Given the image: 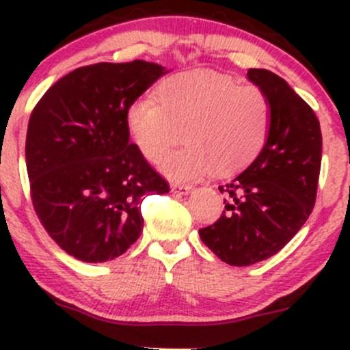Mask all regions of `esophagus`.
I'll return each mask as SVG.
<instances>
[{"mask_svg": "<svg viewBox=\"0 0 350 350\" xmlns=\"http://www.w3.org/2000/svg\"><path fill=\"white\" fill-rule=\"evenodd\" d=\"M193 186L189 185H172L171 186V191L172 193H178V195H188V193H191Z\"/></svg>", "mask_w": 350, "mask_h": 350, "instance_id": "obj_1", "label": "esophagus"}]
</instances>
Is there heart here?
<instances>
[{
	"label": "heart",
	"mask_w": 350,
	"mask_h": 350,
	"mask_svg": "<svg viewBox=\"0 0 350 350\" xmlns=\"http://www.w3.org/2000/svg\"><path fill=\"white\" fill-rule=\"evenodd\" d=\"M126 130L137 149L157 162L183 139L186 146L165 155L161 171L186 183L247 167L266 146L271 129L267 94L254 84L208 72L165 77L155 98L133 100L125 113Z\"/></svg>",
	"instance_id": "1"
}]
</instances>
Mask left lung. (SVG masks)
Here are the masks:
<instances>
[{"instance_id":"left-lung-1","label":"left lung","mask_w":350,"mask_h":350,"mask_svg":"<svg viewBox=\"0 0 350 350\" xmlns=\"http://www.w3.org/2000/svg\"><path fill=\"white\" fill-rule=\"evenodd\" d=\"M249 81L267 94L271 129L256 161L220 191L221 217L200 228L204 245L230 266L274 256L298 234L317 200L322 132L315 111L278 74L249 69Z\"/></svg>"}]
</instances>
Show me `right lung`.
Wrapping results in <instances>:
<instances>
[{"label": "right lung", "instance_id": "obj_1", "mask_svg": "<svg viewBox=\"0 0 350 350\" xmlns=\"http://www.w3.org/2000/svg\"><path fill=\"white\" fill-rule=\"evenodd\" d=\"M167 70L146 61L84 66L52 84L28 120L35 213L69 256L107 262L144 228L147 195L169 185L130 142L125 113Z\"/></svg>", "mask_w": 350, "mask_h": 350}]
</instances>
